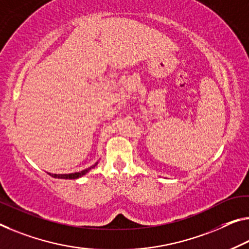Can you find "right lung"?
I'll list each match as a JSON object with an SVG mask.
<instances>
[{
  "label": "right lung",
  "mask_w": 249,
  "mask_h": 249,
  "mask_svg": "<svg viewBox=\"0 0 249 249\" xmlns=\"http://www.w3.org/2000/svg\"><path fill=\"white\" fill-rule=\"evenodd\" d=\"M95 164H97V163H95ZM95 164H93L92 167L88 168V169H85V170L79 171V173H74V174H69V175H55V174H49V175H51L52 177H54V178H62V179H76V178L81 177V176H83V175H86V174L88 173V171H89L90 169H92V168H94V167H95Z\"/></svg>",
  "instance_id": "1"
}]
</instances>
